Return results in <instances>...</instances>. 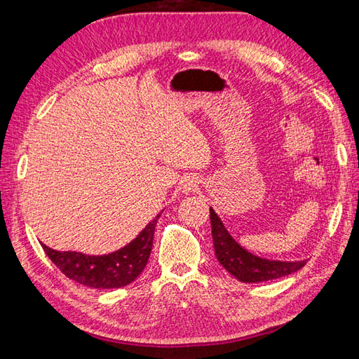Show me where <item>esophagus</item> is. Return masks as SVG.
<instances>
[{
	"label": "esophagus",
	"instance_id": "1",
	"mask_svg": "<svg viewBox=\"0 0 359 359\" xmlns=\"http://www.w3.org/2000/svg\"><path fill=\"white\" fill-rule=\"evenodd\" d=\"M197 177H194V175H187V177H184V180L180 182V188L182 191L184 193H193L197 189Z\"/></svg>",
	"mask_w": 359,
	"mask_h": 359
}]
</instances>
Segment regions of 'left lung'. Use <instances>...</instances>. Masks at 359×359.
I'll return each instance as SVG.
<instances>
[{
    "mask_svg": "<svg viewBox=\"0 0 359 359\" xmlns=\"http://www.w3.org/2000/svg\"><path fill=\"white\" fill-rule=\"evenodd\" d=\"M210 219L212 242H215V253L217 261L228 273H231L236 279H239L242 282L273 280L301 270L302 266L307 264V261H270V259H262L251 255L250 251L242 248L239 243L231 238V234L226 231L222 220L219 219V216L212 208H210Z\"/></svg>",
    "mask_w": 359,
    "mask_h": 359,
    "instance_id": "obj_1",
    "label": "left lung"
}]
</instances>
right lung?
I'll use <instances>...</instances> for the list:
<instances>
[{"instance_id":"1","label":"right lung","mask_w":359,"mask_h":359,"mask_svg":"<svg viewBox=\"0 0 359 359\" xmlns=\"http://www.w3.org/2000/svg\"><path fill=\"white\" fill-rule=\"evenodd\" d=\"M158 217L160 215L152 219L131 243L111 255L88 256L41 245L50 261L69 279L93 288H120L131 284L147 266Z\"/></svg>"}]
</instances>
